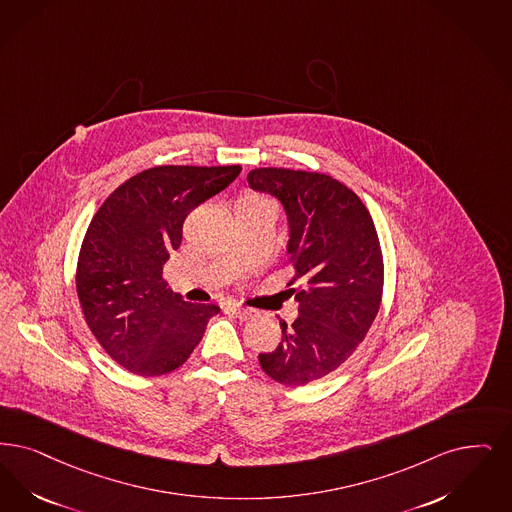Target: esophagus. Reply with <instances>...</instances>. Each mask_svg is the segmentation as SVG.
<instances>
[{"label":"esophagus","mask_w":512,"mask_h":512,"mask_svg":"<svg viewBox=\"0 0 512 512\" xmlns=\"http://www.w3.org/2000/svg\"><path fill=\"white\" fill-rule=\"evenodd\" d=\"M228 312H232L236 318L240 320H253L257 318V310L253 308L240 307V305H234V307H228Z\"/></svg>","instance_id":"obj_1"}]
</instances>
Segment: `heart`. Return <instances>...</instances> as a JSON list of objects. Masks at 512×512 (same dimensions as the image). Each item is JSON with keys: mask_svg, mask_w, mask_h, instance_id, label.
<instances>
[{"mask_svg": "<svg viewBox=\"0 0 512 512\" xmlns=\"http://www.w3.org/2000/svg\"><path fill=\"white\" fill-rule=\"evenodd\" d=\"M244 202H265V200H259V198H255V196H247L240 204H244Z\"/></svg>", "mask_w": 512, "mask_h": 512, "instance_id": "1", "label": "heart"}]
</instances>
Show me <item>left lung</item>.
Masks as SVG:
<instances>
[{"label":"left lung","instance_id":"1","mask_svg":"<svg viewBox=\"0 0 512 512\" xmlns=\"http://www.w3.org/2000/svg\"><path fill=\"white\" fill-rule=\"evenodd\" d=\"M247 183L284 205L287 255L295 276L287 286L297 320H280L282 341L259 354L268 377L303 387L339 368L364 341L381 305L383 255L362 200L324 173L284 167L249 171Z\"/></svg>","mask_w":512,"mask_h":512}]
</instances>
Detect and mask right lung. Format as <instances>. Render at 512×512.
I'll list each match as a JSON object with an SVG mask.
<instances>
[{
    "label": "right lung",
    "instance_id": "obj_1",
    "mask_svg": "<svg viewBox=\"0 0 512 512\" xmlns=\"http://www.w3.org/2000/svg\"><path fill=\"white\" fill-rule=\"evenodd\" d=\"M240 165H158L120 184L83 238L76 289L83 316L120 366L156 377L183 366L217 305H192L167 287L164 265L188 213L225 190Z\"/></svg>",
    "mask_w": 512,
    "mask_h": 512
}]
</instances>
